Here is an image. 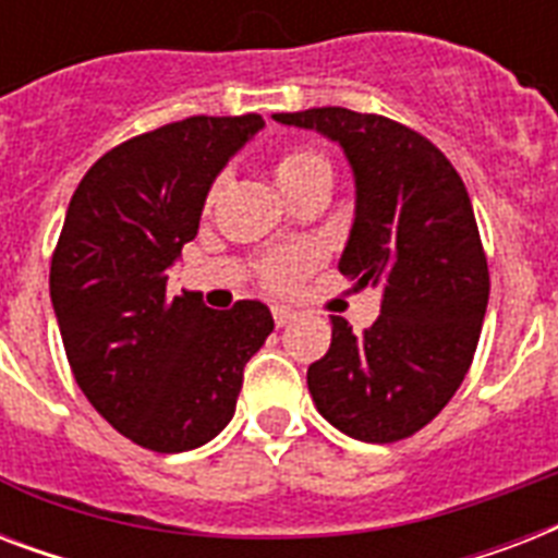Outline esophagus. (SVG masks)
<instances>
[{"label": "esophagus", "mask_w": 558, "mask_h": 558, "mask_svg": "<svg viewBox=\"0 0 558 558\" xmlns=\"http://www.w3.org/2000/svg\"><path fill=\"white\" fill-rule=\"evenodd\" d=\"M271 315H275V324H278V327H287V324L292 322L298 313L292 310V306H275V310H271Z\"/></svg>", "instance_id": "1"}]
</instances>
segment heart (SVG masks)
I'll return each mask as SVG.
<instances>
[{
    "label": "heart",
    "instance_id": "1",
    "mask_svg": "<svg viewBox=\"0 0 558 558\" xmlns=\"http://www.w3.org/2000/svg\"><path fill=\"white\" fill-rule=\"evenodd\" d=\"M322 173H330V161L315 150H289L271 168L275 185L280 187L283 196H292L298 187L306 185L310 179L322 177ZM214 193H217V187H214ZM214 193H210V199H214ZM315 260H318L315 252L275 254L263 263V283L269 289H278V292H289L313 271Z\"/></svg>",
    "mask_w": 558,
    "mask_h": 558
}]
</instances>
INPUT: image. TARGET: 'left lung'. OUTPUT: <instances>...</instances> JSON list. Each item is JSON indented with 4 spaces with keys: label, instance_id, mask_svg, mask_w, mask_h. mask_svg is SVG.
I'll list each match as a JSON object with an SVG mask.
<instances>
[{
    "label": "left lung",
    "instance_id": "8db88e82",
    "mask_svg": "<svg viewBox=\"0 0 558 558\" xmlns=\"http://www.w3.org/2000/svg\"><path fill=\"white\" fill-rule=\"evenodd\" d=\"M271 118L341 147L356 208L339 271L381 298L362 336L330 315V350L306 371L315 408L362 442L405 440L454 397L481 339L489 269L466 187L428 138L390 118L341 107Z\"/></svg>",
    "mask_w": 558,
    "mask_h": 558
}]
</instances>
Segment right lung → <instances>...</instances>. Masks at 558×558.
I'll return each mask as SVG.
<instances>
[{
    "label": "right lung",
    "instance_id": "obj_1",
    "mask_svg": "<svg viewBox=\"0 0 558 558\" xmlns=\"http://www.w3.org/2000/svg\"><path fill=\"white\" fill-rule=\"evenodd\" d=\"M260 130L252 112L135 135L92 165L65 210L48 278L65 356L95 411L144 449L214 440L275 330L260 301L208 310L199 292H168L214 179Z\"/></svg>",
    "mask_w": 558,
    "mask_h": 558
}]
</instances>
